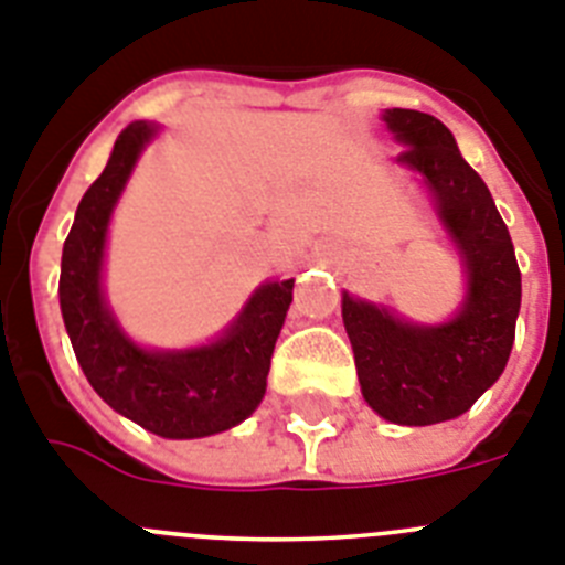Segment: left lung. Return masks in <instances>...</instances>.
Wrapping results in <instances>:
<instances>
[{"label":"left lung","mask_w":565,"mask_h":565,"mask_svg":"<svg viewBox=\"0 0 565 565\" xmlns=\"http://www.w3.org/2000/svg\"><path fill=\"white\" fill-rule=\"evenodd\" d=\"M404 141L401 164L424 175L446 230L463 255L469 292L458 318L415 327L343 292V327L366 404L392 424L429 426L463 415L500 377L514 343L520 269L492 193L460 156L449 127L429 113L392 107Z\"/></svg>","instance_id":"1"}]
</instances>
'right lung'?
Segmentation results:
<instances>
[{"label":"right lung","instance_id":"add662e5","mask_svg":"<svg viewBox=\"0 0 565 565\" xmlns=\"http://www.w3.org/2000/svg\"><path fill=\"white\" fill-rule=\"evenodd\" d=\"M153 134L147 121L127 125L78 201L62 249L58 303L73 352L102 401L161 438H204L242 424L262 404L296 281L264 284L227 335L201 350L147 352L125 338L102 298V255L113 204Z\"/></svg>","mask_w":565,"mask_h":565}]
</instances>
